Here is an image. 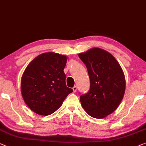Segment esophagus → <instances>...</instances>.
<instances>
[{
	"label": "esophagus",
	"instance_id": "1",
	"mask_svg": "<svg viewBox=\"0 0 146 146\" xmlns=\"http://www.w3.org/2000/svg\"><path fill=\"white\" fill-rule=\"evenodd\" d=\"M72 90L74 91V92H76V91H77V87H76V86H74V87L72 88Z\"/></svg>",
	"mask_w": 146,
	"mask_h": 146
}]
</instances>
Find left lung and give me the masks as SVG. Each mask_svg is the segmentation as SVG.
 <instances>
[{
    "instance_id": "1",
    "label": "left lung",
    "mask_w": 146,
    "mask_h": 146,
    "mask_svg": "<svg viewBox=\"0 0 146 146\" xmlns=\"http://www.w3.org/2000/svg\"><path fill=\"white\" fill-rule=\"evenodd\" d=\"M87 67L90 90L80 97L85 111L96 119L113 113L123 99L126 80L116 58L107 50L94 47L78 54Z\"/></svg>"
}]
</instances>
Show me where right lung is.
<instances>
[{"instance_id": "obj_1", "label": "right lung", "mask_w": 146, "mask_h": 146, "mask_svg": "<svg viewBox=\"0 0 146 146\" xmlns=\"http://www.w3.org/2000/svg\"><path fill=\"white\" fill-rule=\"evenodd\" d=\"M67 56L47 52L36 56L23 73L21 93L27 107L34 113L47 116L60 108L73 92L66 85L64 68Z\"/></svg>"}]
</instances>
